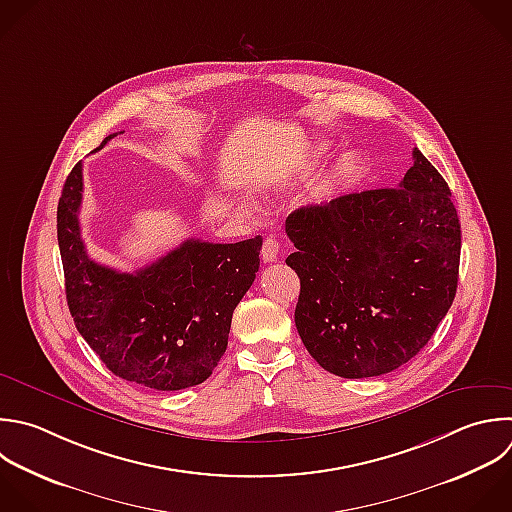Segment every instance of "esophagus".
Instances as JSON below:
<instances>
[{
    "label": "esophagus",
    "mask_w": 512,
    "mask_h": 512,
    "mask_svg": "<svg viewBox=\"0 0 512 512\" xmlns=\"http://www.w3.org/2000/svg\"><path fill=\"white\" fill-rule=\"evenodd\" d=\"M278 252H280L278 240L272 238V236L266 238L264 244H262V252H260L262 260H264V262H276V260H278Z\"/></svg>",
    "instance_id": "34e87169"
}]
</instances>
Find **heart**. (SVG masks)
I'll return each instance as SVG.
<instances>
[{"mask_svg": "<svg viewBox=\"0 0 512 512\" xmlns=\"http://www.w3.org/2000/svg\"><path fill=\"white\" fill-rule=\"evenodd\" d=\"M330 146L326 144H316V146H310L304 154V166L310 170L314 168L316 164H320L326 154H328ZM360 170V156L356 152H346L342 154L334 166L330 168V172L320 180L318 184V194L320 196H330L334 192H338L344 184H348Z\"/></svg>", "mask_w": 512, "mask_h": 512, "instance_id": "obj_1", "label": "heart"}]
</instances>
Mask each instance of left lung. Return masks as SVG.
<instances>
[{"label":"left lung","mask_w":512,"mask_h":512,"mask_svg":"<svg viewBox=\"0 0 512 512\" xmlns=\"http://www.w3.org/2000/svg\"><path fill=\"white\" fill-rule=\"evenodd\" d=\"M398 188L294 210L286 264L310 356L342 378L396 370L430 340L458 284L460 222L438 170L414 148Z\"/></svg>","instance_id":"obj_1"}]
</instances>
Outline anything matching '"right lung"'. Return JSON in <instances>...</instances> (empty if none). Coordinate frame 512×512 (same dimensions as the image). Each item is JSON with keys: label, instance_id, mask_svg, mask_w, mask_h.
Wrapping results in <instances>:
<instances>
[{"label": "right lung", "instance_id": "obj_1", "mask_svg": "<svg viewBox=\"0 0 512 512\" xmlns=\"http://www.w3.org/2000/svg\"><path fill=\"white\" fill-rule=\"evenodd\" d=\"M82 192L80 162L58 204L66 298L78 332L128 382L154 390L202 384L226 352L234 308L260 266L262 238L236 244L192 238L134 274L118 272L86 252Z\"/></svg>", "mask_w": 512, "mask_h": 512}]
</instances>
